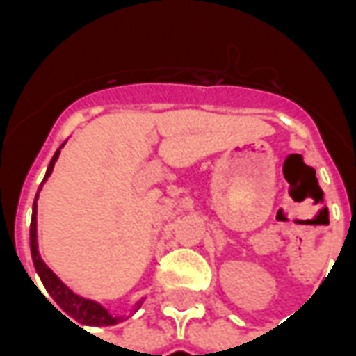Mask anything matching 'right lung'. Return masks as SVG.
<instances>
[{
	"mask_svg": "<svg viewBox=\"0 0 356 356\" xmlns=\"http://www.w3.org/2000/svg\"><path fill=\"white\" fill-rule=\"evenodd\" d=\"M65 147V143L60 145V148ZM60 148H58L55 156L51 158L49 168H47V173H45V179H43V183L47 181V177L51 175V171L55 168V162H57L58 154H60ZM42 188V186H40ZM40 194V191H38ZM35 200H38V196H35ZM35 213H38V204L34 202V209H32V223H30V250H32V261H34V267L38 270V275L42 278L43 286H45V290L49 291V296L55 299V303H57L63 311H65L70 318L74 321H78L80 324H86V326H112V324H116L122 318H114L112 314L106 311V309H102L99 303H95L91 299H83L80 296H76L70 288H66L65 284L60 282L57 278V275L51 270L45 263L42 261V257H40V252H38V231H35Z\"/></svg>",
	"mask_w": 356,
	"mask_h": 356,
	"instance_id": "obj_1",
	"label": "right lung"
}]
</instances>
